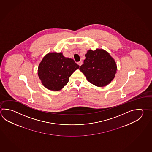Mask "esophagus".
Masks as SVG:
<instances>
[{"label": "esophagus", "mask_w": 152, "mask_h": 152, "mask_svg": "<svg viewBox=\"0 0 152 152\" xmlns=\"http://www.w3.org/2000/svg\"><path fill=\"white\" fill-rule=\"evenodd\" d=\"M78 65L79 66H80L82 64V61H80V62H77Z\"/></svg>", "instance_id": "obj_1"}]
</instances>
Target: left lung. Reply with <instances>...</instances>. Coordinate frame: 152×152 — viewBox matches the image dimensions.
<instances>
[{"mask_svg": "<svg viewBox=\"0 0 152 152\" xmlns=\"http://www.w3.org/2000/svg\"><path fill=\"white\" fill-rule=\"evenodd\" d=\"M86 59L80 68L90 83L97 86H104L114 78L117 66L114 59L103 49L89 50Z\"/></svg>", "mask_w": 152, "mask_h": 152, "instance_id": "1", "label": "left lung"}]
</instances>
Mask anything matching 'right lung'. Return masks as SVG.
Segmentation results:
<instances>
[{"mask_svg":"<svg viewBox=\"0 0 152 152\" xmlns=\"http://www.w3.org/2000/svg\"><path fill=\"white\" fill-rule=\"evenodd\" d=\"M79 66L61 53H52L43 57L38 67V75L46 88L53 91L62 89Z\"/></svg>","mask_w":152,"mask_h":152,"instance_id":"1","label":"right lung"}]
</instances>
